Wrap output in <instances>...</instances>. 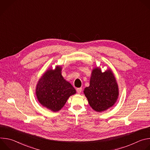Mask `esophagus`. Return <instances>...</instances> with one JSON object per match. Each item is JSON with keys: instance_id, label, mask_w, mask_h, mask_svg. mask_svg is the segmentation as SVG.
Instances as JSON below:
<instances>
[{"instance_id": "34e87169", "label": "esophagus", "mask_w": 150, "mask_h": 150, "mask_svg": "<svg viewBox=\"0 0 150 150\" xmlns=\"http://www.w3.org/2000/svg\"><path fill=\"white\" fill-rule=\"evenodd\" d=\"M76 91H77V93L78 94H80L81 91H82V88H78L76 89Z\"/></svg>"}]
</instances>
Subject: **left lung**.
<instances>
[{
	"label": "left lung",
	"mask_w": 150,
	"mask_h": 150,
	"mask_svg": "<svg viewBox=\"0 0 150 150\" xmlns=\"http://www.w3.org/2000/svg\"><path fill=\"white\" fill-rule=\"evenodd\" d=\"M91 108L97 112L107 110L116 103L119 97V87L110 68L102 72L100 67L91 72L90 85L83 90Z\"/></svg>",
	"instance_id": "1"
}]
</instances>
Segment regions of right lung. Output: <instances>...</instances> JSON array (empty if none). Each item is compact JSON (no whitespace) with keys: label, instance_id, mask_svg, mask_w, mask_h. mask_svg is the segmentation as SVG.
Returning a JSON list of instances; mask_svg holds the SVG:
<instances>
[{"label":"right lung","instance_id":"obj_1","mask_svg":"<svg viewBox=\"0 0 150 150\" xmlns=\"http://www.w3.org/2000/svg\"><path fill=\"white\" fill-rule=\"evenodd\" d=\"M62 67L49 68L38 79L35 94L45 108L56 112L62 109L70 96L76 94L72 85L62 75Z\"/></svg>","mask_w":150,"mask_h":150}]
</instances>
